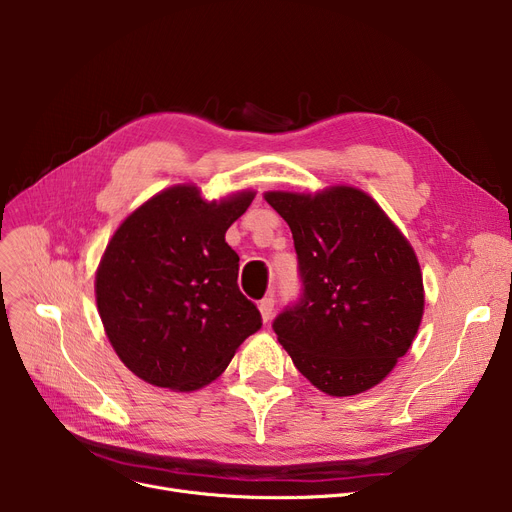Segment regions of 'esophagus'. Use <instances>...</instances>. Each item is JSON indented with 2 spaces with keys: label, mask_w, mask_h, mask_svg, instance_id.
<instances>
[{
  "label": "esophagus",
  "mask_w": 512,
  "mask_h": 512,
  "mask_svg": "<svg viewBox=\"0 0 512 512\" xmlns=\"http://www.w3.org/2000/svg\"><path fill=\"white\" fill-rule=\"evenodd\" d=\"M274 305H276V299H274V297H265V299H261V303H259V311H261V317H263L265 324H267V321H270L272 315H274Z\"/></svg>",
  "instance_id": "34e87169"
}]
</instances>
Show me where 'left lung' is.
<instances>
[{
	"mask_svg": "<svg viewBox=\"0 0 512 512\" xmlns=\"http://www.w3.org/2000/svg\"><path fill=\"white\" fill-rule=\"evenodd\" d=\"M292 230L301 297L274 332L294 367L330 396L380 384L405 357L423 315L415 251L382 207L353 186L267 193Z\"/></svg>",
	"mask_w": 512,
	"mask_h": 512,
	"instance_id": "8db88e82",
	"label": "left lung"
}]
</instances>
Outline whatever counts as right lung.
Returning <instances> with one entry per match:
<instances>
[{"instance_id": "add662e5", "label": "right lung", "mask_w": 512, "mask_h": 512, "mask_svg": "<svg viewBox=\"0 0 512 512\" xmlns=\"http://www.w3.org/2000/svg\"><path fill=\"white\" fill-rule=\"evenodd\" d=\"M255 193L220 203L172 186L130 213L95 278L97 309L122 363L141 380L180 392L207 386L261 328L240 292L226 230Z\"/></svg>"}]
</instances>
